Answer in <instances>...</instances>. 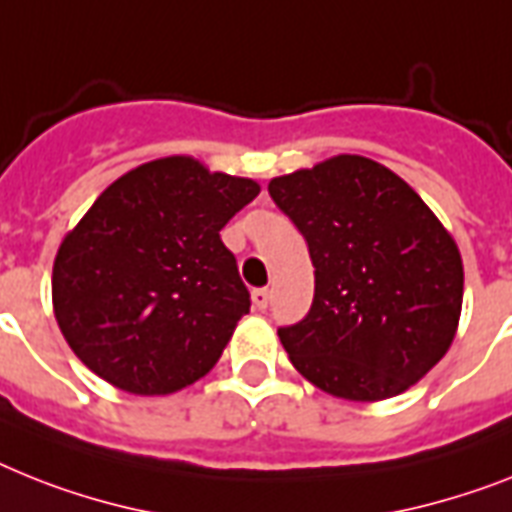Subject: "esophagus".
Masks as SVG:
<instances>
[{
  "instance_id": "obj_1",
  "label": "esophagus",
  "mask_w": 512,
  "mask_h": 512,
  "mask_svg": "<svg viewBox=\"0 0 512 512\" xmlns=\"http://www.w3.org/2000/svg\"><path fill=\"white\" fill-rule=\"evenodd\" d=\"M269 298H272V293H269L266 287H259V290H253V293H251L253 308H259V311H264V308L269 306Z\"/></svg>"
}]
</instances>
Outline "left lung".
I'll list each match as a JSON object with an SVG mask.
<instances>
[{
    "instance_id": "8db88e82",
    "label": "left lung",
    "mask_w": 512,
    "mask_h": 512,
    "mask_svg": "<svg viewBox=\"0 0 512 512\" xmlns=\"http://www.w3.org/2000/svg\"><path fill=\"white\" fill-rule=\"evenodd\" d=\"M269 196L308 243L314 303L277 335L335 398L374 403L424 377L453 345L463 261L416 190L356 154L274 177Z\"/></svg>"
}]
</instances>
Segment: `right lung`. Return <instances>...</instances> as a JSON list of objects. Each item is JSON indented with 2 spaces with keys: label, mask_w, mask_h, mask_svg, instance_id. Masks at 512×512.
<instances>
[{
  "label": "right lung",
  "mask_w": 512,
  "mask_h": 512,
  "mask_svg": "<svg viewBox=\"0 0 512 512\" xmlns=\"http://www.w3.org/2000/svg\"><path fill=\"white\" fill-rule=\"evenodd\" d=\"M259 190L193 156L117 177L54 259V316L75 356L133 395H170L209 374L251 308L219 230Z\"/></svg>",
  "instance_id": "obj_1"
}]
</instances>
